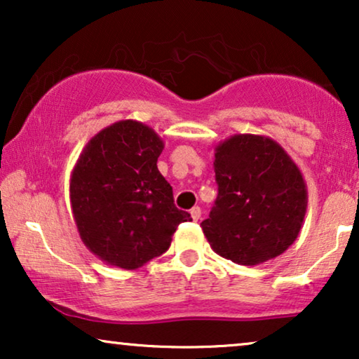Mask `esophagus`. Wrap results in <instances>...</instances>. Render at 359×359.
<instances>
[{
  "mask_svg": "<svg viewBox=\"0 0 359 359\" xmlns=\"http://www.w3.org/2000/svg\"><path fill=\"white\" fill-rule=\"evenodd\" d=\"M191 217H193V220H196V222H198V220L201 219V208H198V205H196V208L191 209Z\"/></svg>",
  "mask_w": 359,
  "mask_h": 359,
  "instance_id": "1",
  "label": "esophagus"
}]
</instances>
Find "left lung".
<instances>
[{
  "label": "left lung",
  "mask_w": 359,
  "mask_h": 359,
  "mask_svg": "<svg viewBox=\"0 0 359 359\" xmlns=\"http://www.w3.org/2000/svg\"><path fill=\"white\" fill-rule=\"evenodd\" d=\"M219 194L201 227L210 248L255 266L296 242L307 210L301 170L276 140L235 134L215 147Z\"/></svg>",
  "instance_id": "8db88e82"
}]
</instances>
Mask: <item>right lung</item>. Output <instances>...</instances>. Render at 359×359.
I'll use <instances>...</instances> for the list:
<instances>
[{
  "label": "right lung",
  "instance_id": "1",
  "mask_svg": "<svg viewBox=\"0 0 359 359\" xmlns=\"http://www.w3.org/2000/svg\"><path fill=\"white\" fill-rule=\"evenodd\" d=\"M163 147L151 127L119 121L97 132L73 166L70 204L78 233L111 266H144L191 220L175 205L173 189L156 166Z\"/></svg>",
  "mask_w": 359,
  "mask_h": 359
}]
</instances>
